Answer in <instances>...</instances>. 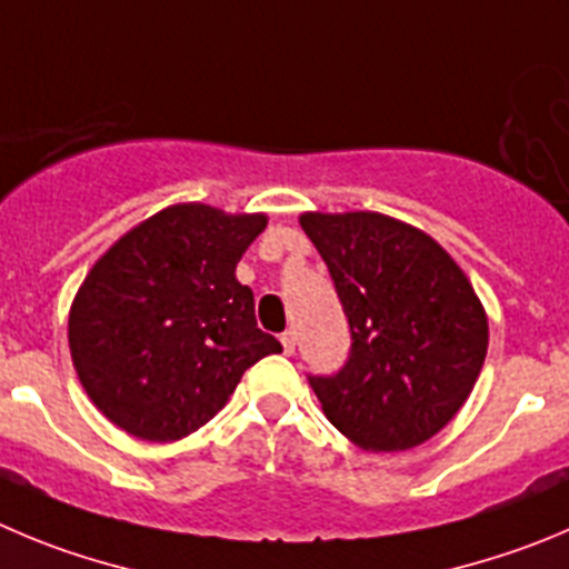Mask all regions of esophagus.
<instances>
[{"label":"esophagus","instance_id":"1","mask_svg":"<svg viewBox=\"0 0 569 569\" xmlns=\"http://www.w3.org/2000/svg\"><path fill=\"white\" fill-rule=\"evenodd\" d=\"M280 342H283V350L291 357V353H295V345H297V333L295 331L280 333Z\"/></svg>","mask_w":569,"mask_h":569}]
</instances>
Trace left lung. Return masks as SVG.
I'll use <instances>...</instances> for the list:
<instances>
[{
    "mask_svg": "<svg viewBox=\"0 0 569 569\" xmlns=\"http://www.w3.org/2000/svg\"><path fill=\"white\" fill-rule=\"evenodd\" d=\"M350 326L337 376H311L328 421L365 452H405L466 405L488 350V317L455 258L385 212H302Z\"/></svg>",
    "mask_w": 569,
    "mask_h": 569,
    "instance_id": "1",
    "label": "left lung"
}]
</instances>
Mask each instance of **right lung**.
<instances>
[{
  "mask_svg": "<svg viewBox=\"0 0 569 569\" xmlns=\"http://www.w3.org/2000/svg\"><path fill=\"white\" fill-rule=\"evenodd\" d=\"M263 230V212L184 201L94 260L69 309V353L114 427L151 443L184 438L230 401L243 370L283 350L236 278Z\"/></svg>",
  "mask_w": 569,
  "mask_h": 569,
  "instance_id": "1",
  "label": "right lung"
}]
</instances>
